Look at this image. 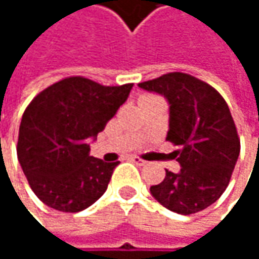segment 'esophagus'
Returning <instances> with one entry per match:
<instances>
[{"mask_svg": "<svg viewBox=\"0 0 259 259\" xmlns=\"http://www.w3.org/2000/svg\"><path fill=\"white\" fill-rule=\"evenodd\" d=\"M130 160H132L133 163H138V165H144V163H145V160H142V159H139V157H136V156H132Z\"/></svg>", "mask_w": 259, "mask_h": 259, "instance_id": "obj_1", "label": "esophagus"}]
</instances>
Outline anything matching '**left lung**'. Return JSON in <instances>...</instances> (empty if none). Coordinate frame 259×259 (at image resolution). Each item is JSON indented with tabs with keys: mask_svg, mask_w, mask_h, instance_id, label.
I'll use <instances>...</instances> for the list:
<instances>
[{
	"mask_svg": "<svg viewBox=\"0 0 259 259\" xmlns=\"http://www.w3.org/2000/svg\"><path fill=\"white\" fill-rule=\"evenodd\" d=\"M163 96L169 105L166 141L180 145L174 159L179 172L166 169L150 192L165 208L179 214L198 213L225 192L240 154V139L230 108L208 83L174 72L138 83Z\"/></svg>",
	"mask_w": 259,
	"mask_h": 259,
	"instance_id": "left-lung-1",
	"label": "left lung"
}]
</instances>
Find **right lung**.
I'll return each instance as SVG.
<instances>
[{
	"instance_id": "add662e5",
	"label": "right lung",
	"mask_w": 259,
	"mask_h": 259,
	"mask_svg": "<svg viewBox=\"0 0 259 259\" xmlns=\"http://www.w3.org/2000/svg\"><path fill=\"white\" fill-rule=\"evenodd\" d=\"M132 87H105L73 76L48 87L28 105L18 159L32 192L48 207L78 213L105 193L118 162L90 156L88 142L97 139Z\"/></svg>"
}]
</instances>
